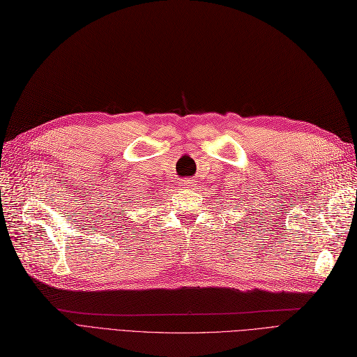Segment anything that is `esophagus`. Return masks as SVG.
<instances>
[{"label": "esophagus", "instance_id": "34e87169", "mask_svg": "<svg viewBox=\"0 0 357 357\" xmlns=\"http://www.w3.org/2000/svg\"><path fill=\"white\" fill-rule=\"evenodd\" d=\"M194 185H195V182H194L192 179H190V178L183 179V181L181 182V188H182V190H191Z\"/></svg>", "mask_w": 357, "mask_h": 357}]
</instances>
